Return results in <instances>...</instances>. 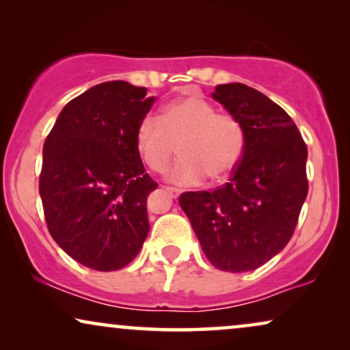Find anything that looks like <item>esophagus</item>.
Returning a JSON list of instances; mask_svg holds the SVG:
<instances>
[{
  "label": "esophagus",
  "instance_id": "obj_1",
  "mask_svg": "<svg viewBox=\"0 0 350 350\" xmlns=\"http://www.w3.org/2000/svg\"><path fill=\"white\" fill-rule=\"evenodd\" d=\"M164 189L167 191V193L170 194V198H174V199H176L180 196V193L181 191L180 189H176V188H174V186H164Z\"/></svg>",
  "mask_w": 350,
  "mask_h": 350
}]
</instances>
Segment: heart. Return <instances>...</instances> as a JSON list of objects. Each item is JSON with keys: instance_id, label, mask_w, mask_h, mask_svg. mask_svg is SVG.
I'll use <instances>...</instances> for the list:
<instances>
[{"instance_id": "obj_1", "label": "heart", "mask_w": 350, "mask_h": 350, "mask_svg": "<svg viewBox=\"0 0 350 350\" xmlns=\"http://www.w3.org/2000/svg\"><path fill=\"white\" fill-rule=\"evenodd\" d=\"M175 143L181 157L167 176L174 183L194 186L204 176L219 181L236 169L245 148V132L232 114L217 113L200 97H186L165 105L159 119L143 118L135 132L138 154L154 172L165 169Z\"/></svg>"}]
</instances>
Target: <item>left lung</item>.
I'll list each match as a JSON object with an SVG mask.
<instances>
[{
	"mask_svg": "<svg viewBox=\"0 0 350 350\" xmlns=\"http://www.w3.org/2000/svg\"><path fill=\"white\" fill-rule=\"evenodd\" d=\"M212 97L242 124L245 148L229 183L183 193L178 202L217 269L255 271L293 236L309 189L308 146L293 119L260 90L219 84Z\"/></svg>",
	"mask_w": 350,
	"mask_h": 350,
	"instance_id": "1",
	"label": "left lung"
}]
</instances>
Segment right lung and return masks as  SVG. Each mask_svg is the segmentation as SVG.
<instances>
[{"label": "right lung", "instance_id": "1", "mask_svg": "<svg viewBox=\"0 0 350 350\" xmlns=\"http://www.w3.org/2000/svg\"><path fill=\"white\" fill-rule=\"evenodd\" d=\"M154 97L126 81L94 85L62 109L42 148L40 196L51 236L95 271H118L150 231L146 199L157 183L135 145Z\"/></svg>", "mask_w": 350, "mask_h": 350}]
</instances>
